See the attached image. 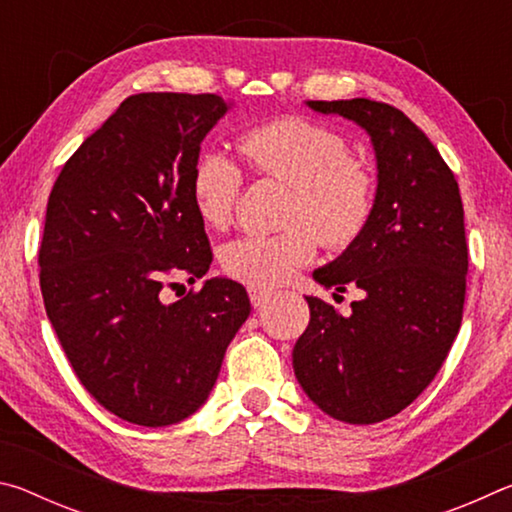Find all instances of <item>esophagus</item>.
Instances as JSON below:
<instances>
[{
	"mask_svg": "<svg viewBox=\"0 0 512 512\" xmlns=\"http://www.w3.org/2000/svg\"><path fill=\"white\" fill-rule=\"evenodd\" d=\"M248 296H250V302H253V307L259 309V307H264L268 300H271L273 291L262 289V287H248Z\"/></svg>",
	"mask_w": 512,
	"mask_h": 512,
	"instance_id": "1",
	"label": "esophagus"
}]
</instances>
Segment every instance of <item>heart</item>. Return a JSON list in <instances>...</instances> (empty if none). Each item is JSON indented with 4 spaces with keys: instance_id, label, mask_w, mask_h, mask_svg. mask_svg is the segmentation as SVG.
Returning <instances> with one entry per match:
<instances>
[{
    "instance_id": "heart-1",
    "label": "heart",
    "mask_w": 512,
    "mask_h": 512,
    "mask_svg": "<svg viewBox=\"0 0 512 512\" xmlns=\"http://www.w3.org/2000/svg\"><path fill=\"white\" fill-rule=\"evenodd\" d=\"M239 151L257 178L293 187L284 214L289 230L271 237H241L221 250V266L232 280L250 287H277L316 259L318 244L345 250L363 237L375 216L377 176L352 155L348 137L305 117H280L239 137ZM244 171L219 149L198 155L192 198L214 230L235 219Z\"/></svg>"
}]
</instances>
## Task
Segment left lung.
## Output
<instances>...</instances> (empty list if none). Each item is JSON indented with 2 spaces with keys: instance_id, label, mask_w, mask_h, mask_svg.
Returning a JSON list of instances; mask_svg holds the SVG:
<instances>
[{
  "instance_id": "8db88e82",
  "label": "left lung",
  "mask_w": 512,
  "mask_h": 512,
  "mask_svg": "<svg viewBox=\"0 0 512 512\" xmlns=\"http://www.w3.org/2000/svg\"><path fill=\"white\" fill-rule=\"evenodd\" d=\"M307 106L366 128L379 183L363 237L314 271L325 289L354 287L363 296L352 302L350 316L307 296L311 318L293 348V370L327 415L375 424L431 384L461 327L467 275L461 192L436 146L402 110L370 99Z\"/></svg>"
}]
</instances>
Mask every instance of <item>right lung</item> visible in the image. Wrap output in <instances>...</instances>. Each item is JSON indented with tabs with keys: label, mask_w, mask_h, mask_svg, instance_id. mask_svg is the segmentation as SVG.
<instances>
[{
	"label": "right lung",
	"mask_w": 512,
	"mask_h": 512,
	"mask_svg": "<svg viewBox=\"0 0 512 512\" xmlns=\"http://www.w3.org/2000/svg\"><path fill=\"white\" fill-rule=\"evenodd\" d=\"M228 103L219 94L128 97L58 173L38 250L45 309L69 363L103 409L142 427L185 420L210 395L246 323L239 282L214 277L192 198L201 142Z\"/></svg>",
	"instance_id": "1"
}]
</instances>
